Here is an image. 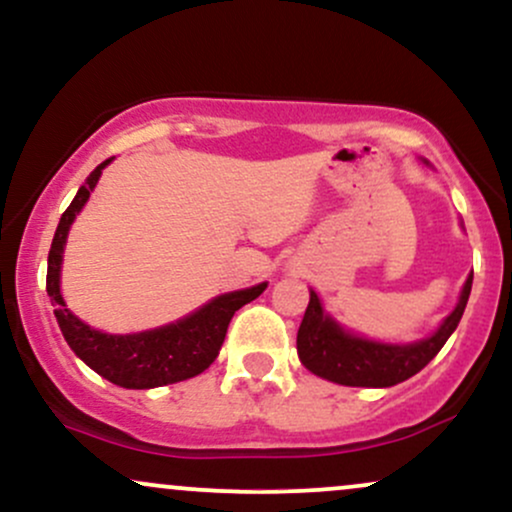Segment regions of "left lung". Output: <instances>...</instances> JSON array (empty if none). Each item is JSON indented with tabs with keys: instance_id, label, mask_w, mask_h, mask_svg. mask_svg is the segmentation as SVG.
I'll list each match as a JSON object with an SVG mask.
<instances>
[{
	"instance_id": "obj_1",
	"label": "left lung",
	"mask_w": 512,
	"mask_h": 512,
	"mask_svg": "<svg viewBox=\"0 0 512 512\" xmlns=\"http://www.w3.org/2000/svg\"><path fill=\"white\" fill-rule=\"evenodd\" d=\"M472 292V275L462 287L460 302L443 326L431 338L414 345H383L345 333L333 318L323 314L316 292H311L309 306L297 333L299 359L311 374L328 378L340 386L352 388H388L407 381L424 369L441 352L446 340L458 328Z\"/></svg>"
}]
</instances>
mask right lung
I'll return each mask as SVG.
<instances>
[{
    "label": "right lung",
    "instance_id": "right-lung-1",
    "mask_svg": "<svg viewBox=\"0 0 512 512\" xmlns=\"http://www.w3.org/2000/svg\"><path fill=\"white\" fill-rule=\"evenodd\" d=\"M107 162L110 160H105L90 172L71 206L62 213L57 232H54L50 256H47V294L52 299L54 316H57L64 340L69 342L76 357H81L95 374L107 378L114 386L143 390L194 378L201 371H206L220 354L234 311L254 302L268 285L261 282L249 290L222 294L203 309H198L196 314L165 328L146 330V333L107 335L86 326L81 318H76L66 309L62 292H59V268H62V251L71 222L83 208V203L88 201L90 191L98 184L102 167Z\"/></svg>",
    "mask_w": 512,
    "mask_h": 512
}]
</instances>
